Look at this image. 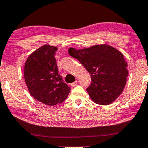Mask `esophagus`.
<instances>
[{"label":"esophagus","instance_id":"1","mask_svg":"<svg viewBox=\"0 0 148 148\" xmlns=\"http://www.w3.org/2000/svg\"><path fill=\"white\" fill-rule=\"evenodd\" d=\"M77 84H78V82L75 81L73 83H72L70 85H71V86H72V87H75V86H76Z\"/></svg>","mask_w":148,"mask_h":148}]
</instances>
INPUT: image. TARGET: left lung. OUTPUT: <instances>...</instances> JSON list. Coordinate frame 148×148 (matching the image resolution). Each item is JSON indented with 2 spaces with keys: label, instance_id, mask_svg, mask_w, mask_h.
I'll list each match as a JSON object with an SVG mask.
<instances>
[{
  "label": "left lung",
  "instance_id": "obj_1",
  "mask_svg": "<svg viewBox=\"0 0 148 148\" xmlns=\"http://www.w3.org/2000/svg\"><path fill=\"white\" fill-rule=\"evenodd\" d=\"M90 74L91 84L87 88L94 102L108 105L122 94L126 84L128 70L124 56L108 45H99L81 50L68 49Z\"/></svg>",
  "mask_w": 148,
  "mask_h": 148
}]
</instances>
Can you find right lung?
Here are the masks:
<instances>
[{"instance_id": "1", "label": "right lung", "mask_w": 148, "mask_h": 148, "mask_svg": "<svg viewBox=\"0 0 148 148\" xmlns=\"http://www.w3.org/2000/svg\"><path fill=\"white\" fill-rule=\"evenodd\" d=\"M58 48L45 45L28 57L24 76L29 93L35 100L47 106L64 102L70 88L58 74L54 55Z\"/></svg>"}]
</instances>
